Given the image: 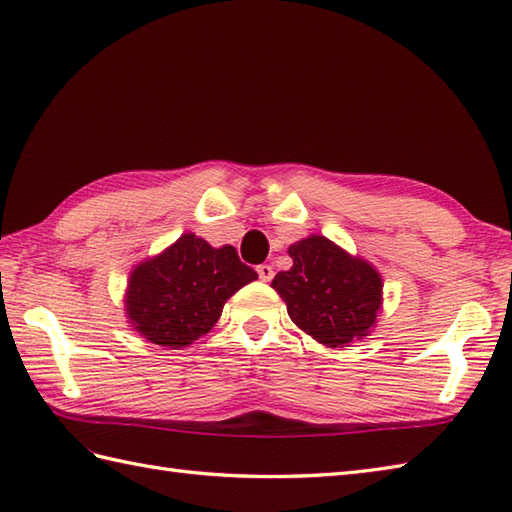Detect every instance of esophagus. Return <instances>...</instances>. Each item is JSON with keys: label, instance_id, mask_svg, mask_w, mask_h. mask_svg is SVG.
<instances>
[{"label": "esophagus", "instance_id": "34e87169", "mask_svg": "<svg viewBox=\"0 0 512 512\" xmlns=\"http://www.w3.org/2000/svg\"><path fill=\"white\" fill-rule=\"evenodd\" d=\"M257 275L261 281H270L272 277H275V268H272L270 264H259L257 266Z\"/></svg>", "mask_w": 512, "mask_h": 512}]
</instances>
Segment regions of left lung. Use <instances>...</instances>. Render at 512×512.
Here are the masks:
<instances>
[{
    "label": "left lung",
    "mask_w": 512,
    "mask_h": 512,
    "mask_svg": "<svg viewBox=\"0 0 512 512\" xmlns=\"http://www.w3.org/2000/svg\"><path fill=\"white\" fill-rule=\"evenodd\" d=\"M294 266L272 279L292 323L327 347H347L368 336L379 305L382 279L364 259L351 257L323 235L288 248Z\"/></svg>",
    "instance_id": "8db88e82"
}]
</instances>
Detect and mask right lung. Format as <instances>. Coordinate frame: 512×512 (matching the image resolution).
I'll return each mask as SVG.
<instances>
[{
  "instance_id": "1",
  "label": "right lung",
  "mask_w": 512,
  "mask_h": 512,
  "mask_svg": "<svg viewBox=\"0 0 512 512\" xmlns=\"http://www.w3.org/2000/svg\"><path fill=\"white\" fill-rule=\"evenodd\" d=\"M255 279L257 272L242 264L233 246L213 248L185 233L133 270L126 312L146 340L178 349L207 334L229 296Z\"/></svg>"
}]
</instances>
